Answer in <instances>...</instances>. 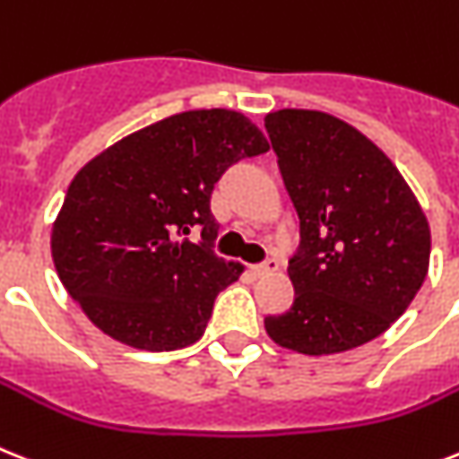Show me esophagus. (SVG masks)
Wrapping results in <instances>:
<instances>
[{"mask_svg":"<svg viewBox=\"0 0 459 459\" xmlns=\"http://www.w3.org/2000/svg\"><path fill=\"white\" fill-rule=\"evenodd\" d=\"M281 268V264H278V259H266L264 264H256L252 271H255V275H268V273H275Z\"/></svg>","mask_w":459,"mask_h":459,"instance_id":"obj_1","label":"esophagus"}]
</instances>
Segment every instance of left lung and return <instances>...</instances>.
<instances>
[{
  "instance_id": "8db88e82",
  "label": "left lung",
  "mask_w": 459,
  "mask_h": 459,
  "mask_svg": "<svg viewBox=\"0 0 459 459\" xmlns=\"http://www.w3.org/2000/svg\"><path fill=\"white\" fill-rule=\"evenodd\" d=\"M299 214L294 304L266 316L282 349L327 356L368 344L415 299L429 271V221L396 165L356 126L320 110L264 117Z\"/></svg>"
}]
</instances>
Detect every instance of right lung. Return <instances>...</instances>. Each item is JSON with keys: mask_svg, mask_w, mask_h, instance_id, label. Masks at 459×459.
Here are the masks:
<instances>
[{"mask_svg": "<svg viewBox=\"0 0 459 459\" xmlns=\"http://www.w3.org/2000/svg\"><path fill=\"white\" fill-rule=\"evenodd\" d=\"M266 151V136L242 113L186 110L129 134L74 174L51 256L100 333L143 351L203 337L217 294L242 273L212 252V191L233 162ZM195 225L203 243L176 238Z\"/></svg>", "mask_w": 459, "mask_h": 459, "instance_id": "add662e5", "label": "right lung"}]
</instances>
